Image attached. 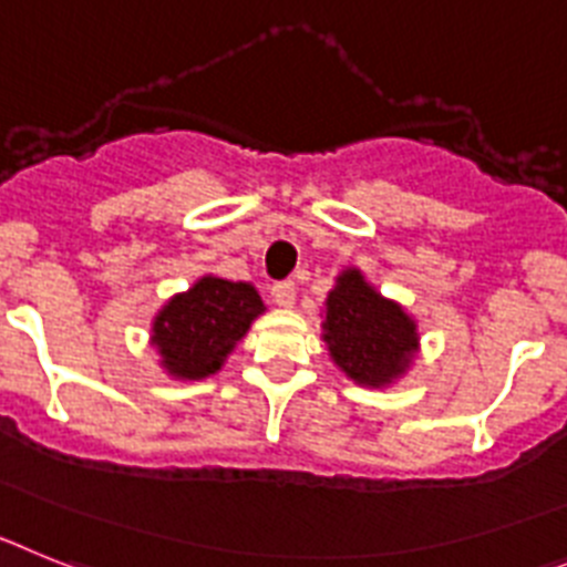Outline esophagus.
I'll return each instance as SVG.
<instances>
[{
    "instance_id": "esophagus-1",
    "label": "esophagus",
    "mask_w": 567,
    "mask_h": 567,
    "mask_svg": "<svg viewBox=\"0 0 567 567\" xmlns=\"http://www.w3.org/2000/svg\"><path fill=\"white\" fill-rule=\"evenodd\" d=\"M270 297H274V302H277L279 308H293V302H297V285L277 282L270 288Z\"/></svg>"
}]
</instances>
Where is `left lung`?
Segmentation results:
<instances>
[{"instance_id": "1", "label": "left lung", "mask_w": 567, "mask_h": 567, "mask_svg": "<svg viewBox=\"0 0 567 567\" xmlns=\"http://www.w3.org/2000/svg\"><path fill=\"white\" fill-rule=\"evenodd\" d=\"M322 342L333 365L362 388H388L420 353V324L400 302L382 297L359 268H344L328 290Z\"/></svg>"}]
</instances>
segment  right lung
<instances>
[{
    "instance_id": "1",
    "label": "right lung",
    "mask_w": 567,
    "mask_h": 567,
    "mask_svg": "<svg viewBox=\"0 0 567 567\" xmlns=\"http://www.w3.org/2000/svg\"><path fill=\"white\" fill-rule=\"evenodd\" d=\"M262 313L265 302L254 285L205 274L162 305L151 322V344L167 377L196 382L223 371L225 359Z\"/></svg>"
}]
</instances>
